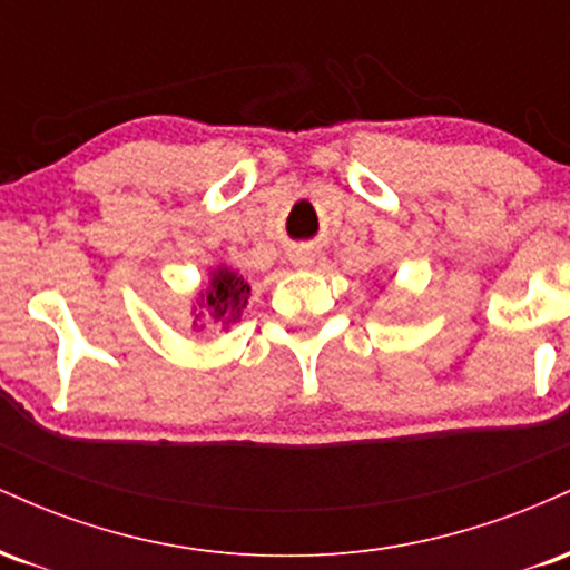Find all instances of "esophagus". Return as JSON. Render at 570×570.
Masks as SVG:
<instances>
[{
    "label": "esophagus",
    "instance_id": "1",
    "mask_svg": "<svg viewBox=\"0 0 570 570\" xmlns=\"http://www.w3.org/2000/svg\"><path fill=\"white\" fill-rule=\"evenodd\" d=\"M292 265L299 267V271H311V267L316 265V254L307 252V248H297V252L292 254Z\"/></svg>",
    "mask_w": 570,
    "mask_h": 570
}]
</instances>
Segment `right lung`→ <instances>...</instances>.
<instances>
[{"mask_svg": "<svg viewBox=\"0 0 570 570\" xmlns=\"http://www.w3.org/2000/svg\"><path fill=\"white\" fill-rule=\"evenodd\" d=\"M248 297H252V284L235 267L227 263L214 265L208 271L203 289H198L193 299V311H189L193 332H200L206 322L219 324L222 330H227V326L244 316Z\"/></svg>", "mask_w": 570, "mask_h": 570, "instance_id": "1", "label": "right lung"}]
</instances>
